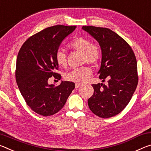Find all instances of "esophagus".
<instances>
[{
  "label": "esophagus",
  "instance_id": "obj_1",
  "mask_svg": "<svg viewBox=\"0 0 151 151\" xmlns=\"http://www.w3.org/2000/svg\"><path fill=\"white\" fill-rule=\"evenodd\" d=\"M81 86H82V84H81V83H76L75 84V88H79V87H80Z\"/></svg>",
  "mask_w": 151,
  "mask_h": 151
}]
</instances>
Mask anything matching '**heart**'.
<instances>
[{
    "label": "heart",
    "mask_w": 151,
    "mask_h": 151,
    "mask_svg": "<svg viewBox=\"0 0 151 151\" xmlns=\"http://www.w3.org/2000/svg\"><path fill=\"white\" fill-rule=\"evenodd\" d=\"M68 48L81 53L82 63L95 65L101 58V48L97 45L93 44L88 39L76 37L68 44ZM55 60L59 67H64L66 65V56L61 50H58L55 55ZM91 69L88 66H83L73 69L65 74L66 80L82 83L85 81L91 74Z\"/></svg>",
    "instance_id": "b5f03b06"
}]
</instances>
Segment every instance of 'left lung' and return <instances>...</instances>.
<instances>
[{
    "label": "left lung",
    "mask_w": 151,
    "mask_h": 151,
    "mask_svg": "<svg viewBox=\"0 0 151 151\" xmlns=\"http://www.w3.org/2000/svg\"><path fill=\"white\" fill-rule=\"evenodd\" d=\"M100 45L102 58L98 72L102 82L92 85L94 93L88 99V107L96 116L116 115L131 101L138 84L137 63L129 45L116 32L106 28L83 27Z\"/></svg>",
    "instance_id": "left-lung-1"
}]
</instances>
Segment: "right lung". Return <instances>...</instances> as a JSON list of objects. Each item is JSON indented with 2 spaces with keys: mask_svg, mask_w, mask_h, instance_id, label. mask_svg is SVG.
<instances>
[{
  "mask_svg": "<svg viewBox=\"0 0 151 151\" xmlns=\"http://www.w3.org/2000/svg\"><path fill=\"white\" fill-rule=\"evenodd\" d=\"M75 26L57 25L48 27L32 36L20 48L17 56L16 81L27 104L33 111L42 116L57 113L65 105L75 85L61 81L58 86L49 85L58 66L55 55L61 43L75 30Z\"/></svg>",
  "mask_w": 151,
  "mask_h": 151,
  "instance_id": "add662e5",
  "label": "right lung"
}]
</instances>
